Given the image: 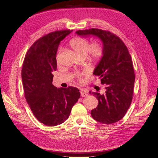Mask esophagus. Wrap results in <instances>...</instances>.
<instances>
[{
  "mask_svg": "<svg viewBox=\"0 0 158 158\" xmlns=\"http://www.w3.org/2000/svg\"><path fill=\"white\" fill-rule=\"evenodd\" d=\"M80 94H81V97H86L88 95L87 92H85L84 89H81L80 90Z\"/></svg>",
  "mask_w": 158,
  "mask_h": 158,
  "instance_id": "34e87169",
  "label": "esophagus"
}]
</instances>
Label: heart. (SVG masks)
Masks as SVG:
<instances>
[{
  "instance_id": "b5f03b06",
  "label": "heart",
  "mask_w": 158,
  "mask_h": 158,
  "mask_svg": "<svg viewBox=\"0 0 158 158\" xmlns=\"http://www.w3.org/2000/svg\"><path fill=\"white\" fill-rule=\"evenodd\" d=\"M70 45L78 56L87 55L91 60H98L103 54V46L99 40H95L89 44V41L86 38L76 37L70 41ZM62 52L60 48L57 52V59ZM83 73H76V76L79 80H82Z\"/></svg>"
}]
</instances>
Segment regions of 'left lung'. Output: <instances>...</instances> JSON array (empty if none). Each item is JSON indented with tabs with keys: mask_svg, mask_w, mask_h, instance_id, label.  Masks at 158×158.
Here are the masks:
<instances>
[{
	"mask_svg": "<svg viewBox=\"0 0 158 158\" xmlns=\"http://www.w3.org/2000/svg\"><path fill=\"white\" fill-rule=\"evenodd\" d=\"M76 33L82 36H98L103 44L102 58L93 74L99 77L106 92L104 95L92 92L99 102L97 107L91 111L92 118L107 125L120 121L130 107L135 80L132 59L127 46L109 31L92 28Z\"/></svg>",
	"mask_w": 158,
	"mask_h": 158,
	"instance_id": "left-lung-1",
	"label": "left lung"
}]
</instances>
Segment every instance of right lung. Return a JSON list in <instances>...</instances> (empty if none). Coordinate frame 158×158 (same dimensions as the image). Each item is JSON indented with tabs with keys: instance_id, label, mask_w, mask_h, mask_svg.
<instances>
[{
	"instance_id": "right-lung-1",
	"label": "right lung",
	"mask_w": 158,
	"mask_h": 158,
	"mask_svg": "<svg viewBox=\"0 0 158 158\" xmlns=\"http://www.w3.org/2000/svg\"><path fill=\"white\" fill-rule=\"evenodd\" d=\"M72 31H55L40 37L28 49L23 62L22 79L26 102L37 120L48 127L64 123L80 97L77 88H56L52 84L60 41Z\"/></svg>"
}]
</instances>
